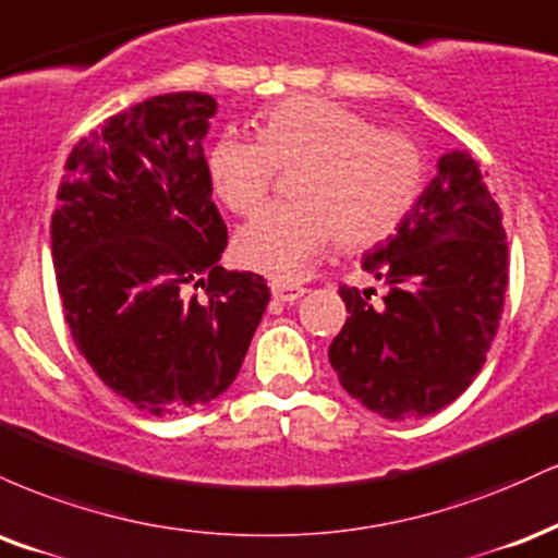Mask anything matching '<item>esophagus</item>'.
Masks as SVG:
<instances>
[{
	"label": "esophagus",
	"mask_w": 558,
	"mask_h": 558,
	"mask_svg": "<svg viewBox=\"0 0 558 558\" xmlns=\"http://www.w3.org/2000/svg\"><path fill=\"white\" fill-rule=\"evenodd\" d=\"M307 290L303 284H287V281H271V294L279 303H294V300L303 298Z\"/></svg>",
	"instance_id": "34e87169"
}]
</instances>
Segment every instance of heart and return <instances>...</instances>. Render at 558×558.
Instances as JSON below:
<instances>
[{
  "label": "heart",
  "instance_id": "obj_1",
  "mask_svg": "<svg viewBox=\"0 0 558 558\" xmlns=\"http://www.w3.org/2000/svg\"><path fill=\"white\" fill-rule=\"evenodd\" d=\"M279 169L292 203L268 206L234 234V258L290 281L339 238L360 251L389 238L415 206L425 154L402 130L324 96H290L258 117V137L221 133L206 150L214 195L232 214L258 211Z\"/></svg>",
  "mask_w": 558,
  "mask_h": 558
}]
</instances>
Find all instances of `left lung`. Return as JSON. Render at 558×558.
Masks as SVG:
<instances>
[{
  "instance_id": "obj_1",
  "label": "left lung",
  "mask_w": 558,
  "mask_h": 558,
  "mask_svg": "<svg viewBox=\"0 0 558 558\" xmlns=\"http://www.w3.org/2000/svg\"><path fill=\"white\" fill-rule=\"evenodd\" d=\"M501 208L468 150L438 159V174L363 268L389 284L384 305L342 284L350 318L329 347L347 395L389 417L434 415L486 363L509 284Z\"/></svg>"
}]
</instances>
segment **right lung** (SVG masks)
Listing matches in <instances>:
<instances>
[{
	"label": "right lung",
	"instance_id": "obj_1",
	"mask_svg": "<svg viewBox=\"0 0 558 558\" xmlns=\"http://www.w3.org/2000/svg\"><path fill=\"white\" fill-rule=\"evenodd\" d=\"M214 114V96L182 90L109 117L70 150L51 216L72 342L156 417L229 389L271 298L264 277L219 266L227 225L203 156Z\"/></svg>",
	"mask_w": 558,
	"mask_h": 558
}]
</instances>
